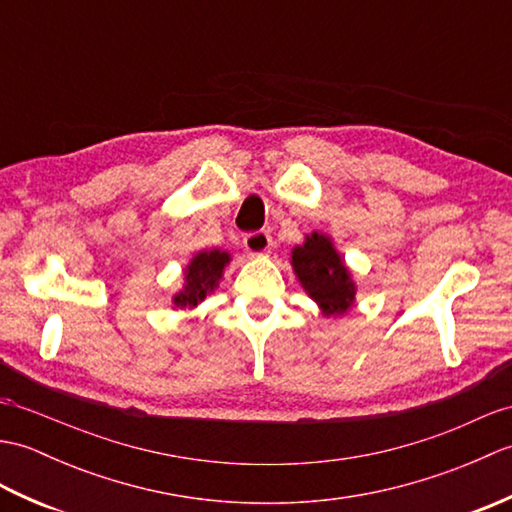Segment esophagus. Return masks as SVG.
<instances>
[{
  "mask_svg": "<svg viewBox=\"0 0 512 512\" xmlns=\"http://www.w3.org/2000/svg\"><path fill=\"white\" fill-rule=\"evenodd\" d=\"M244 248L248 250V255L262 257V255L268 253L270 248H273V237H270L268 231L246 233V235H244Z\"/></svg>",
  "mask_w": 512,
  "mask_h": 512,
  "instance_id": "1",
  "label": "esophagus"
}]
</instances>
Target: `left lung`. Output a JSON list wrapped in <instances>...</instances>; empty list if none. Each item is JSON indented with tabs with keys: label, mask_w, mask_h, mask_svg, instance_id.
I'll return each mask as SVG.
<instances>
[{
	"label": "left lung",
	"mask_w": 512,
	"mask_h": 512,
	"mask_svg": "<svg viewBox=\"0 0 512 512\" xmlns=\"http://www.w3.org/2000/svg\"><path fill=\"white\" fill-rule=\"evenodd\" d=\"M292 268L308 295L319 303L323 314L339 317L354 303V281L336 253L330 237L312 233L306 244L292 250Z\"/></svg>",
	"instance_id": "8db88e82"
}]
</instances>
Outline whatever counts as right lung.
Instances as JSON below:
<instances>
[{"mask_svg":"<svg viewBox=\"0 0 512 512\" xmlns=\"http://www.w3.org/2000/svg\"><path fill=\"white\" fill-rule=\"evenodd\" d=\"M231 262V255L224 250H202L191 259V264L184 270V290L173 297L178 308H193L209 295L222 279L224 266Z\"/></svg>","mask_w":512,"mask_h":512,"instance_id":"right-lung-1","label":"right lung"}]
</instances>
